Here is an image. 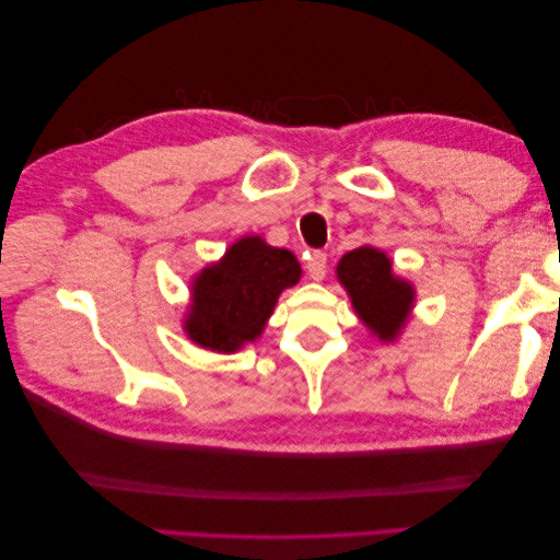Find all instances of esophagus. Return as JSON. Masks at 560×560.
Instances as JSON below:
<instances>
[{
    "label": "esophagus",
    "instance_id": "1",
    "mask_svg": "<svg viewBox=\"0 0 560 560\" xmlns=\"http://www.w3.org/2000/svg\"><path fill=\"white\" fill-rule=\"evenodd\" d=\"M307 273H311L313 281H323L327 273V255L325 253H313L311 261H307Z\"/></svg>",
    "mask_w": 560,
    "mask_h": 560
}]
</instances>
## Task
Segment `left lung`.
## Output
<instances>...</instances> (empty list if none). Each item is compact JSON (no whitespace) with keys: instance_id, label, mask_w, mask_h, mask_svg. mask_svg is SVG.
<instances>
[{"instance_id":"8db88e82","label":"left lung","mask_w":560,"mask_h":560,"mask_svg":"<svg viewBox=\"0 0 560 560\" xmlns=\"http://www.w3.org/2000/svg\"><path fill=\"white\" fill-rule=\"evenodd\" d=\"M337 279L363 325L377 339L395 341L407 325L416 291L409 281L392 273V261L383 249L371 245L351 249L339 259Z\"/></svg>"}]
</instances>
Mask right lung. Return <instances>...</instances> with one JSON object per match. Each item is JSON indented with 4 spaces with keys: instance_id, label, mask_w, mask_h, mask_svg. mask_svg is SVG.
<instances>
[{
    "instance_id": "obj_1",
    "label": "right lung",
    "mask_w": 560,
    "mask_h": 560,
    "mask_svg": "<svg viewBox=\"0 0 560 560\" xmlns=\"http://www.w3.org/2000/svg\"><path fill=\"white\" fill-rule=\"evenodd\" d=\"M301 273L289 249L271 247L259 235L241 237L195 277L187 337L209 351H237L265 331L281 291L295 287Z\"/></svg>"
}]
</instances>
